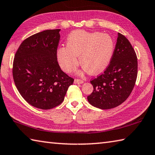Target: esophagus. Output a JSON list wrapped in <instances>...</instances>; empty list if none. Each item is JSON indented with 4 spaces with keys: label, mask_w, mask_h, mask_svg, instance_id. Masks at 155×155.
Returning <instances> with one entry per match:
<instances>
[{
    "label": "esophagus",
    "mask_w": 155,
    "mask_h": 155,
    "mask_svg": "<svg viewBox=\"0 0 155 155\" xmlns=\"http://www.w3.org/2000/svg\"><path fill=\"white\" fill-rule=\"evenodd\" d=\"M74 83L75 84H82V83H83V81L76 78V79H74Z\"/></svg>",
    "instance_id": "obj_1"
}]
</instances>
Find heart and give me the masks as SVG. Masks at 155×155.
I'll use <instances>...</instances> for the list:
<instances>
[{
  "label": "heart",
  "instance_id": "obj_1",
  "mask_svg": "<svg viewBox=\"0 0 155 155\" xmlns=\"http://www.w3.org/2000/svg\"><path fill=\"white\" fill-rule=\"evenodd\" d=\"M67 46L57 50L60 67L66 72H72L78 64L91 74L102 72L108 66L113 55L114 44L111 36L99 32L74 31L68 36Z\"/></svg>",
  "mask_w": 155,
  "mask_h": 155
}]
</instances>
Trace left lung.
I'll return each instance as SVG.
<instances>
[{
  "label": "left lung",
  "instance_id": "1",
  "mask_svg": "<svg viewBox=\"0 0 155 155\" xmlns=\"http://www.w3.org/2000/svg\"><path fill=\"white\" fill-rule=\"evenodd\" d=\"M137 76V58L135 50L124 35L117 33L111 61L101 75L91 81L94 90L87 101L101 109L119 106L128 98Z\"/></svg>",
  "mask_w": 155,
  "mask_h": 155
}]
</instances>
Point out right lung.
Here are the masks:
<instances>
[{"instance_id":"obj_1","label":"right lung","mask_w":155,"mask_h":155,"mask_svg":"<svg viewBox=\"0 0 155 155\" xmlns=\"http://www.w3.org/2000/svg\"><path fill=\"white\" fill-rule=\"evenodd\" d=\"M60 31L46 30L34 34L22 41L15 54V85L22 98L36 108L51 109L59 105L74 82L57 61Z\"/></svg>"}]
</instances>
